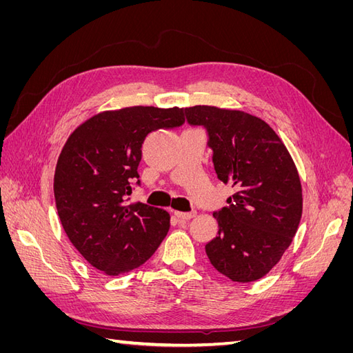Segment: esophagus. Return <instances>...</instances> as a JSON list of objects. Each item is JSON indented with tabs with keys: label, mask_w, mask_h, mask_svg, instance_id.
Segmentation results:
<instances>
[{
	"label": "esophagus",
	"mask_w": 353,
	"mask_h": 353,
	"mask_svg": "<svg viewBox=\"0 0 353 353\" xmlns=\"http://www.w3.org/2000/svg\"><path fill=\"white\" fill-rule=\"evenodd\" d=\"M175 216L179 221H190L191 218L196 216V212H175Z\"/></svg>",
	"instance_id": "obj_1"
}]
</instances>
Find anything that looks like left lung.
<instances>
[{
    "label": "left lung",
    "instance_id": "1",
    "mask_svg": "<svg viewBox=\"0 0 353 353\" xmlns=\"http://www.w3.org/2000/svg\"><path fill=\"white\" fill-rule=\"evenodd\" d=\"M190 125L209 135L212 162L236 193L213 213L218 236L206 254L218 272L237 283L262 279L280 262L302 216V185L280 137L265 121L215 105L185 109Z\"/></svg>",
    "mask_w": 353,
    "mask_h": 353
}]
</instances>
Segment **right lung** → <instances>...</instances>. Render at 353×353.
<instances>
[{"instance_id":"add662e5","label":"right lung","mask_w":353,"mask_h":353,"mask_svg":"<svg viewBox=\"0 0 353 353\" xmlns=\"http://www.w3.org/2000/svg\"><path fill=\"white\" fill-rule=\"evenodd\" d=\"M184 121L179 108L108 110L79 125L63 147L54 174L60 222L74 249L105 275L138 268L166 237L169 213L140 201L128 205V196L140 178L147 134Z\"/></svg>"}]
</instances>
